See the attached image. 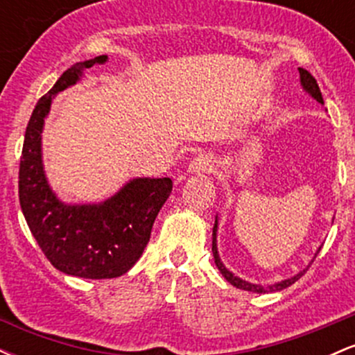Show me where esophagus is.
Segmentation results:
<instances>
[{
    "instance_id": "1",
    "label": "esophagus",
    "mask_w": 355,
    "mask_h": 355,
    "mask_svg": "<svg viewBox=\"0 0 355 355\" xmlns=\"http://www.w3.org/2000/svg\"><path fill=\"white\" fill-rule=\"evenodd\" d=\"M214 170V164L207 155H198L197 158L190 162L189 165V172L190 175H203V173H210Z\"/></svg>"
}]
</instances>
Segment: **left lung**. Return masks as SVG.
<instances>
[{"mask_svg":"<svg viewBox=\"0 0 355 355\" xmlns=\"http://www.w3.org/2000/svg\"><path fill=\"white\" fill-rule=\"evenodd\" d=\"M299 73H300V85H302V88L305 89V93H309V95H311L313 100H317V101H319V103L324 105V98H322L320 88H319V85H317L315 78H313V76H312L311 73H309L307 70H304V68H299ZM217 229H218V220H217V217H215L214 234H211V252H214L215 266L218 267L220 274L225 277L227 282H230L232 285H234V287L242 288V291H248V292H257V294H266V292H279V291H284V288H287L288 285L295 284L297 280H299L300 277H302V275L305 274V272H307V268L311 267V263L313 262V259H315L317 254H319V250H320V247H319V250H317V254H315V257H313V259H312V262L309 263L307 268H304V270H300L299 274H295L294 277H291V279H285V280H280V282H275V284L268 285V287H263V285H260V284H250V282H247V280L240 279V277L234 275V274H232V272L229 270V268L223 266V262H222V260H220V257H218V248H217Z\"/></svg>","mask_w":355,"mask_h":355,"instance_id":"obj_1","label":"left lung"}]
</instances>
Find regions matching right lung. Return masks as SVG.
I'll list each match as a JSON object with an SVG mask.
<instances>
[{
	"label": "right lung",
	"instance_id": "right-lung-1",
	"mask_svg": "<svg viewBox=\"0 0 355 355\" xmlns=\"http://www.w3.org/2000/svg\"><path fill=\"white\" fill-rule=\"evenodd\" d=\"M107 60L101 55L73 64L40 98L28 121L19 160V205L31 234L53 267L83 279H113L135 266L173 187L170 178H133L105 202L83 205L61 202L51 190L42 153L51 101L78 83L85 70Z\"/></svg>",
	"mask_w": 355,
	"mask_h": 355
}]
</instances>
